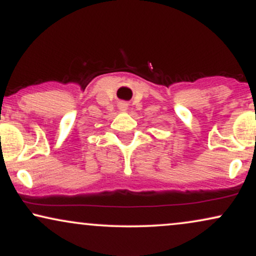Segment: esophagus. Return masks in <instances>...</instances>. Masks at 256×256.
<instances>
[{"mask_svg": "<svg viewBox=\"0 0 256 256\" xmlns=\"http://www.w3.org/2000/svg\"><path fill=\"white\" fill-rule=\"evenodd\" d=\"M118 107H119V110H122V112L128 110V104H125V102H120Z\"/></svg>", "mask_w": 256, "mask_h": 256, "instance_id": "esophagus-1", "label": "esophagus"}]
</instances>
